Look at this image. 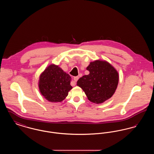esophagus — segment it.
Listing matches in <instances>:
<instances>
[{"mask_svg": "<svg viewBox=\"0 0 154 154\" xmlns=\"http://www.w3.org/2000/svg\"><path fill=\"white\" fill-rule=\"evenodd\" d=\"M79 76H75L74 77V82H73V86H74L75 85V82L77 81V80H79Z\"/></svg>", "mask_w": 154, "mask_h": 154, "instance_id": "esophagus-1", "label": "esophagus"}]
</instances>
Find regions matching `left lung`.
I'll return each mask as SVG.
<instances>
[{
	"label": "left lung",
	"instance_id": "8db88e82",
	"mask_svg": "<svg viewBox=\"0 0 154 154\" xmlns=\"http://www.w3.org/2000/svg\"><path fill=\"white\" fill-rule=\"evenodd\" d=\"M88 75L77 81V85L83 89L88 100L101 103L110 99L117 87L119 76L117 70L106 61L96 60L87 67Z\"/></svg>",
	"mask_w": 154,
	"mask_h": 154
}]
</instances>
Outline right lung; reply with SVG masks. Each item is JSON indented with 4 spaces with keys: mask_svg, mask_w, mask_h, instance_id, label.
Returning <instances> with one entry per match:
<instances>
[{
    "mask_svg": "<svg viewBox=\"0 0 154 154\" xmlns=\"http://www.w3.org/2000/svg\"><path fill=\"white\" fill-rule=\"evenodd\" d=\"M71 77L58 66L51 65L41 74L39 89L41 94L50 102H59L68 95L72 88Z\"/></svg>",
    "mask_w": 154,
    "mask_h": 154,
    "instance_id": "right-lung-1",
    "label": "right lung"
}]
</instances>
